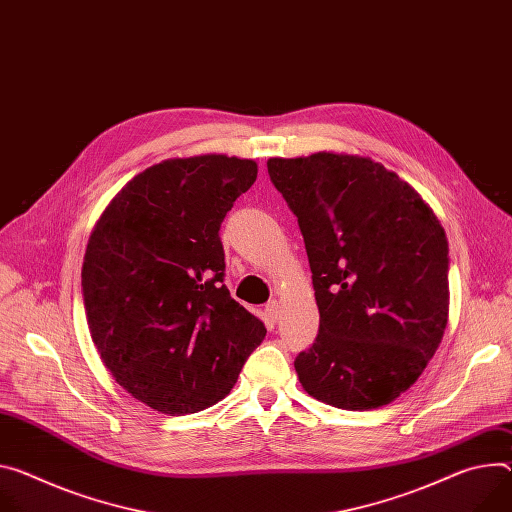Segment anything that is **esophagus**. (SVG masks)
Here are the masks:
<instances>
[{"label":"esophagus","mask_w":512,"mask_h":512,"mask_svg":"<svg viewBox=\"0 0 512 512\" xmlns=\"http://www.w3.org/2000/svg\"><path fill=\"white\" fill-rule=\"evenodd\" d=\"M265 316L267 320L273 324L277 320V316H280V304H277L275 300H271L267 306H265Z\"/></svg>","instance_id":"esophagus-1"}]
</instances>
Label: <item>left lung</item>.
<instances>
[{
    "label": "left lung",
    "mask_w": 512,
    "mask_h": 512,
    "mask_svg": "<svg viewBox=\"0 0 512 512\" xmlns=\"http://www.w3.org/2000/svg\"><path fill=\"white\" fill-rule=\"evenodd\" d=\"M267 171L298 218L320 312L314 343L294 361L302 388L345 410L390 404L445 333L443 226L406 181L365 157H275Z\"/></svg>",
    "instance_id": "obj_1"
}]
</instances>
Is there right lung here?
<instances>
[{"label": "right lung", "instance_id": "obj_1", "mask_svg": "<svg viewBox=\"0 0 512 512\" xmlns=\"http://www.w3.org/2000/svg\"><path fill=\"white\" fill-rule=\"evenodd\" d=\"M257 179L226 155L169 159L130 179L91 232L81 288L112 378L165 414L222 400L265 324L224 286L220 224Z\"/></svg>", "mask_w": 512, "mask_h": 512}]
</instances>
